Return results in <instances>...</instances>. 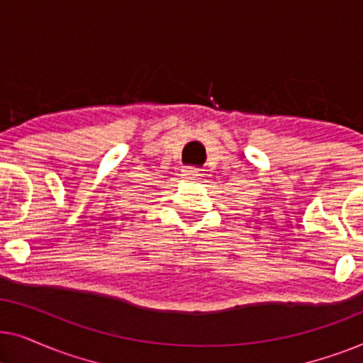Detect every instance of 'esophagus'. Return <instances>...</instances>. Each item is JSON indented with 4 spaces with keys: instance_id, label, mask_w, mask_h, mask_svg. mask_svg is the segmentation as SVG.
<instances>
[{
    "instance_id": "1",
    "label": "esophagus",
    "mask_w": 363,
    "mask_h": 363,
    "mask_svg": "<svg viewBox=\"0 0 363 363\" xmlns=\"http://www.w3.org/2000/svg\"><path fill=\"white\" fill-rule=\"evenodd\" d=\"M182 177L186 178V180H200V177H203V173H201V170H198V168L185 167L182 170Z\"/></svg>"
}]
</instances>
